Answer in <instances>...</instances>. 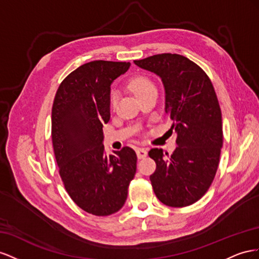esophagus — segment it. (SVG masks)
Returning a JSON list of instances; mask_svg holds the SVG:
<instances>
[{
	"instance_id": "obj_1",
	"label": "esophagus",
	"mask_w": 259,
	"mask_h": 259,
	"mask_svg": "<svg viewBox=\"0 0 259 259\" xmlns=\"http://www.w3.org/2000/svg\"><path fill=\"white\" fill-rule=\"evenodd\" d=\"M137 155H138V158L139 159H142L145 158L147 156V151L143 147H138L137 149Z\"/></svg>"
}]
</instances>
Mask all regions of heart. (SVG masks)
<instances>
[{
    "instance_id": "obj_1",
    "label": "heart",
    "mask_w": 259,
    "mask_h": 259,
    "mask_svg": "<svg viewBox=\"0 0 259 259\" xmlns=\"http://www.w3.org/2000/svg\"><path fill=\"white\" fill-rule=\"evenodd\" d=\"M129 88L130 90L135 93L136 97L140 100L143 97H145L146 94H149L150 92L156 91V87H155V83L153 81L146 76H137L135 78H132L129 81ZM110 107L113 109L116 108L117 103H118V93L117 91H112L110 93Z\"/></svg>"
}]
</instances>
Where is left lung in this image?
Listing matches in <instances>:
<instances>
[{
  "label": "left lung",
  "instance_id": "left-lung-1",
  "mask_svg": "<svg viewBox=\"0 0 259 259\" xmlns=\"http://www.w3.org/2000/svg\"><path fill=\"white\" fill-rule=\"evenodd\" d=\"M135 63L161 78L166 114L177 132L178 147L171 155L161 149L149 152L156 162L150 177L154 193L170 207L194 204L211 186L224 142L215 89L207 73L186 56L164 53Z\"/></svg>",
  "mask_w": 259,
  "mask_h": 259
}]
</instances>
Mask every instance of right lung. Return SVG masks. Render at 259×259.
Wrapping results in <instances>:
<instances>
[{"mask_svg":"<svg viewBox=\"0 0 259 259\" xmlns=\"http://www.w3.org/2000/svg\"><path fill=\"white\" fill-rule=\"evenodd\" d=\"M129 67L109 61L81 65L62 81L52 107V142L63 184L81 209L95 216L122 207L137 170L131 147L107 156L102 143L110 84Z\"/></svg>","mask_w":259,"mask_h":259,"instance_id":"obj_1","label":"right lung"}]
</instances>
